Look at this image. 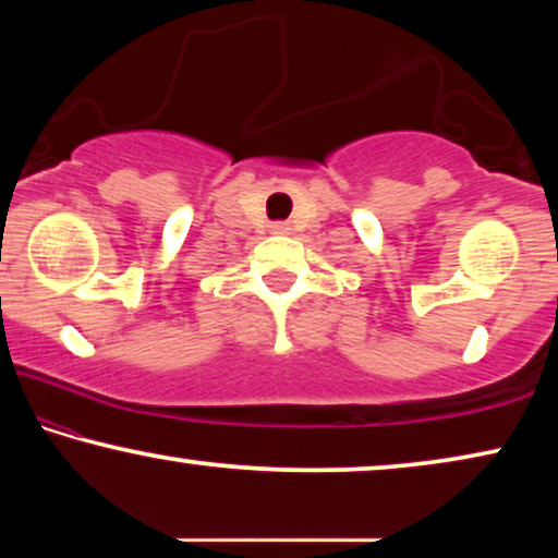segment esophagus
<instances>
[{
  "mask_svg": "<svg viewBox=\"0 0 558 558\" xmlns=\"http://www.w3.org/2000/svg\"><path fill=\"white\" fill-rule=\"evenodd\" d=\"M271 231L274 233H284V231H289V228H287V223H274Z\"/></svg>",
  "mask_w": 558,
  "mask_h": 558,
  "instance_id": "34e87169",
  "label": "esophagus"
}]
</instances>
